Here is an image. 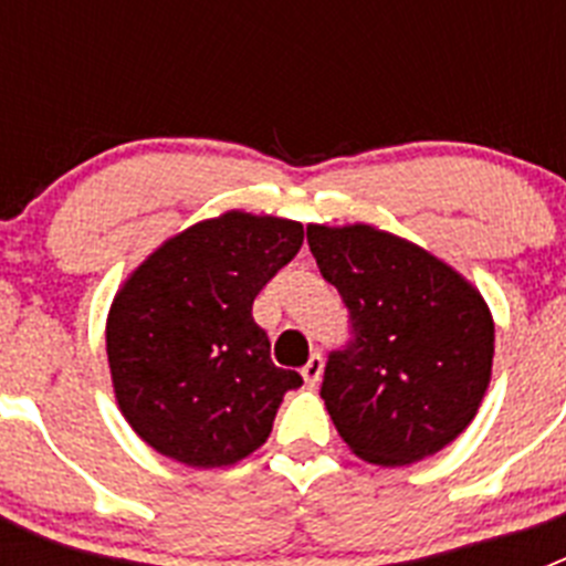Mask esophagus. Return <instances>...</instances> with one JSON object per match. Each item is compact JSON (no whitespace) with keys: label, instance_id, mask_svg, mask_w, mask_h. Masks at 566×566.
<instances>
[{"label":"esophagus","instance_id":"esophagus-1","mask_svg":"<svg viewBox=\"0 0 566 566\" xmlns=\"http://www.w3.org/2000/svg\"><path fill=\"white\" fill-rule=\"evenodd\" d=\"M303 379H306V385H317L319 382V377H323V357H319V354H312V359H308L306 365H303Z\"/></svg>","mask_w":566,"mask_h":566}]
</instances>
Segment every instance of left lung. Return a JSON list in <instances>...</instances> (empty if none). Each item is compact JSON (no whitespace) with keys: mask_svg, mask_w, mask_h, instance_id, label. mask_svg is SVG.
<instances>
[{"mask_svg":"<svg viewBox=\"0 0 566 566\" xmlns=\"http://www.w3.org/2000/svg\"><path fill=\"white\" fill-rule=\"evenodd\" d=\"M308 249L352 314L319 397L365 462L405 468L473 422L493 371V314L453 266L371 223H308Z\"/></svg>","mask_w":566,"mask_h":566,"instance_id":"obj_1","label":"left lung"}]
</instances>
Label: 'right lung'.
<instances>
[{
	"instance_id": "obj_1",
	"label": "right lung",
	"mask_w": 566,
	"mask_h": 566,
	"mask_svg": "<svg viewBox=\"0 0 566 566\" xmlns=\"http://www.w3.org/2000/svg\"><path fill=\"white\" fill-rule=\"evenodd\" d=\"M300 247L303 223L229 209L164 240L115 292V402L161 457L229 468L269 439L303 377L272 363L252 303Z\"/></svg>"
}]
</instances>
